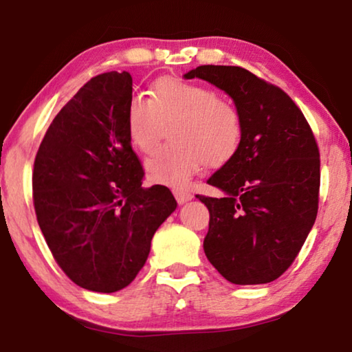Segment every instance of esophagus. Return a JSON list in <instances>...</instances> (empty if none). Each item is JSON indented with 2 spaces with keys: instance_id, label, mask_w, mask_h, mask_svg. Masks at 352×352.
I'll use <instances>...</instances> for the list:
<instances>
[{
  "instance_id": "34e87169",
  "label": "esophagus",
  "mask_w": 352,
  "mask_h": 352,
  "mask_svg": "<svg viewBox=\"0 0 352 352\" xmlns=\"http://www.w3.org/2000/svg\"><path fill=\"white\" fill-rule=\"evenodd\" d=\"M172 192H174V196H175L178 204H185L192 199V194L186 190H182V188H174Z\"/></svg>"
}]
</instances>
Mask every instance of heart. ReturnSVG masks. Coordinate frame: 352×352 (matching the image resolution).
<instances>
[{"label":"heart","instance_id":"b5f03b06","mask_svg":"<svg viewBox=\"0 0 352 352\" xmlns=\"http://www.w3.org/2000/svg\"><path fill=\"white\" fill-rule=\"evenodd\" d=\"M172 123L169 139L146 161L150 178L162 185H185L202 166H221L237 153L242 117L212 88L178 78H161L150 98L134 93L126 107L129 140L142 153L158 145L162 124Z\"/></svg>","mask_w":352,"mask_h":352}]
</instances>
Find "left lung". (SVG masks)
Masks as SVG:
<instances>
[{
	"label": "left lung",
	"mask_w": 352,
	"mask_h": 352,
	"mask_svg": "<svg viewBox=\"0 0 352 352\" xmlns=\"http://www.w3.org/2000/svg\"><path fill=\"white\" fill-rule=\"evenodd\" d=\"M199 77L226 91L242 117V142L208 178L224 197L197 194L210 212L204 251L234 285H264L289 269L318 214L321 161L296 102L239 66H199Z\"/></svg>",
	"instance_id": "8db88e82"
}]
</instances>
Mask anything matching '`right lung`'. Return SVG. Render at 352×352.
Segmentation results:
<instances>
[{
    "label": "right lung",
    "instance_id": "right-lung-1",
    "mask_svg": "<svg viewBox=\"0 0 352 352\" xmlns=\"http://www.w3.org/2000/svg\"><path fill=\"white\" fill-rule=\"evenodd\" d=\"M129 72L88 80L50 123L33 169V204L56 264L83 289H123L177 208L169 188L142 186L126 129Z\"/></svg>",
    "mask_w": 352,
    "mask_h": 352
}]
</instances>
